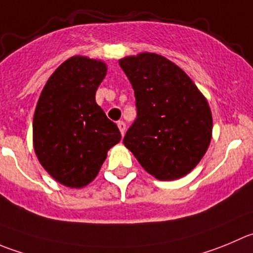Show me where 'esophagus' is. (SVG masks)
<instances>
[{
	"label": "esophagus",
	"mask_w": 253,
	"mask_h": 253,
	"mask_svg": "<svg viewBox=\"0 0 253 253\" xmlns=\"http://www.w3.org/2000/svg\"><path fill=\"white\" fill-rule=\"evenodd\" d=\"M117 125H118V128H119L120 133H122V135H124L125 129H126V125H125V123L123 122V120H119V122L117 123Z\"/></svg>",
	"instance_id": "obj_1"
}]
</instances>
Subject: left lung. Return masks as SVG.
<instances>
[{
    "mask_svg": "<svg viewBox=\"0 0 253 253\" xmlns=\"http://www.w3.org/2000/svg\"><path fill=\"white\" fill-rule=\"evenodd\" d=\"M119 66L135 95L136 118L123 143L159 180L191 171L211 141L208 102L181 68L155 53L126 57Z\"/></svg>",
    "mask_w": 253,
    "mask_h": 253,
    "instance_id": "1",
    "label": "left lung"
}]
</instances>
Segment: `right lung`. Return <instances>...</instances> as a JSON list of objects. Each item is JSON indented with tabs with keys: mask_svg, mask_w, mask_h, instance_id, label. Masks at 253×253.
<instances>
[{
	"mask_svg": "<svg viewBox=\"0 0 253 253\" xmlns=\"http://www.w3.org/2000/svg\"><path fill=\"white\" fill-rule=\"evenodd\" d=\"M107 66L72 57L43 88L33 118V144L42 167L61 184L83 187L99 172L122 139L117 124L95 102Z\"/></svg>",
	"mask_w": 253,
	"mask_h": 253,
	"instance_id": "right-lung-1",
	"label": "right lung"
}]
</instances>
